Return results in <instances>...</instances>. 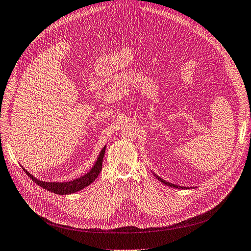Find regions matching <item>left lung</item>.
<instances>
[{
    "label": "left lung",
    "mask_w": 251,
    "mask_h": 251,
    "mask_svg": "<svg viewBox=\"0 0 251 251\" xmlns=\"http://www.w3.org/2000/svg\"><path fill=\"white\" fill-rule=\"evenodd\" d=\"M153 175H154L155 176H156V178H158V181H160L162 184H164V185H166V186H169V187H172V188H175V189H190V188H188V187H181V186H177V185H175V184L166 182L165 180H163V178H161V177L158 176L157 175H155L154 173H153Z\"/></svg>",
    "instance_id": "1"
}]
</instances>
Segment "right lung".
<instances>
[{"label": "right lung", "instance_id": "add662e5", "mask_svg": "<svg viewBox=\"0 0 251 251\" xmlns=\"http://www.w3.org/2000/svg\"><path fill=\"white\" fill-rule=\"evenodd\" d=\"M105 149H106V146H104L103 149L101 150L96 162H95L94 166L90 170V172H88L86 175L81 176L80 177L75 178V180H74V181L62 182V183L40 181L37 177H34L30 173H28L25 168H22V166L21 168L35 184L41 186L43 189H45L47 191H50V192H53L55 194H59V195L73 194V193L77 192V191L82 190L83 188L88 187L90 184H92L95 180H96L98 175L100 174V172L102 170V162H103V157L105 154Z\"/></svg>", "mask_w": 251, "mask_h": 251}]
</instances>
